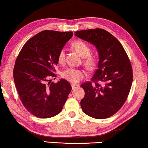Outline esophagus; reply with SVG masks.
I'll list each match as a JSON object with an SVG mask.
<instances>
[{
  "label": "esophagus",
  "instance_id": "1",
  "mask_svg": "<svg viewBox=\"0 0 148 148\" xmlns=\"http://www.w3.org/2000/svg\"><path fill=\"white\" fill-rule=\"evenodd\" d=\"M79 87V85H78V84H72V90H75V89L78 88Z\"/></svg>",
  "mask_w": 148,
  "mask_h": 148
}]
</instances>
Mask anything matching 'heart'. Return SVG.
Returning a JSON list of instances; mask_svg holds the SVG:
<instances>
[{
	"instance_id": "b5f03b06",
	"label": "heart",
	"mask_w": 148,
	"mask_h": 148,
	"mask_svg": "<svg viewBox=\"0 0 148 148\" xmlns=\"http://www.w3.org/2000/svg\"><path fill=\"white\" fill-rule=\"evenodd\" d=\"M74 48L81 57L84 58L83 62L85 66L88 70L94 69L98 60V55L96 53H90L91 48L89 45L83 41H76L72 44ZM65 60V49H62L59 51L58 55V61L59 63H63ZM85 76V73L83 70L69 68L62 72V77L70 82L76 84L82 79Z\"/></svg>"
}]
</instances>
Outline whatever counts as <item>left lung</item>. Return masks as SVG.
<instances>
[{
	"label": "left lung",
	"mask_w": 148,
	"mask_h": 148,
	"mask_svg": "<svg viewBox=\"0 0 148 148\" xmlns=\"http://www.w3.org/2000/svg\"><path fill=\"white\" fill-rule=\"evenodd\" d=\"M75 36L93 44L99 59L91 81L80 86L85 91L82 109L92 118H109L127 99L133 79L130 60L120 42L106 30H81Z\"/></svg>",
	"instance_id": "obj_1"
}]
</instances>
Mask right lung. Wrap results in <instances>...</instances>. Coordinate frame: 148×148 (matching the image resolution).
<instances>
[{
    "instance_id": "obj_1",
    "label": "right lung",
    "mask_w": 148,
    "mask_h": 148,
    "mask_svg": "<svg viewBox=\"0 0 148 148\" xmlns=\"http://www.w3.org/2000/svg\"><path fill=\"white\" fill-rule=\"evenodd\" d=\"M72 36V32L42 31L24 44L16 58L13 71L16 90L23 106L38 118L59 114L72 90L66 79L54 83L49 78L56 77L58 53Z\"/></svg>"
}]
</instances>
